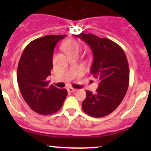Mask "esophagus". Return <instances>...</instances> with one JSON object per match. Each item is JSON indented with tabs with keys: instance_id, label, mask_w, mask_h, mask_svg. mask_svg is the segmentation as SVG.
Returning <instances> with one entry per match:
<instances>
[{
	"instance_id": "34e87169",
	"label": "esophagus",
	"mask_w": 151,
	"mask_h": 151,
	"mask_svg": "<svg viewBox=\"0 0 151 151\" xmlns=\"http://www.w3.org/2000/svg\"><path fill=\"white\" fill-rule=\"evenodd\" d=\"M67 90H68V91H69V92H76L77 91V89L73 88H72V87H69V88H68Z\"/></svg>"
}]
</instances>
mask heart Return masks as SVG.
<instances>
[{
    "instance_id": "1",
    "label": "heart",
    "mask_w": 151,
    "mask_h": 151,
    "mask_svg": "<svg viewBox=\"0 0 151 151\" xmlns=\"http://www.w3.org/2000/svg\"><path fill=\"white\" fill-rule=\"evenodd\" d=\"M63 50L67 55L74 54V53H78L79 51V45L76 41L73 39H70L66 41L62 46Z\"/></svg>"
}]
</instances>
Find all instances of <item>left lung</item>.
I'll return each mask as SVG.
<instances>
[{"mask_svg": "<svg viewBox=\"0 0 151 151\" xmlns=\"http://www.w3.org/2000/svg\"><path fill=\"white\" fill-rule=\"evenodd\" d=\"M90 46L93 52L91 73L99 80L95 94L86 90L82 110L91 116L101 118L109 115L123 100L129 82V68L125 52L119 45L95 35H74Z\"/></svg>", "mask_w": 151, "mask_h": 151, "instance_id": "8db88e82", "label": "left lung"}]
</instances>
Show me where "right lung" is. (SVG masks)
<instances>
[{
  "mask_svg": "<svg viewBox=\"0 0 151 151\" xmlns=\"http://www.w3.org/2000/svg\"><path fill=\"white\" fill-rule=\"evenodd\" d=\"M66 35H49L35 39L25 47L17 69V82L29 107L41 115L60 110L67 90L49 85L47 78L53 69V54L57 44Z\"/></svg>",
  "mask_w": 151,
  "mask_h": 151,
  "instance_id": "obj_1",
  "label": "right lung"
}]
</instances>
